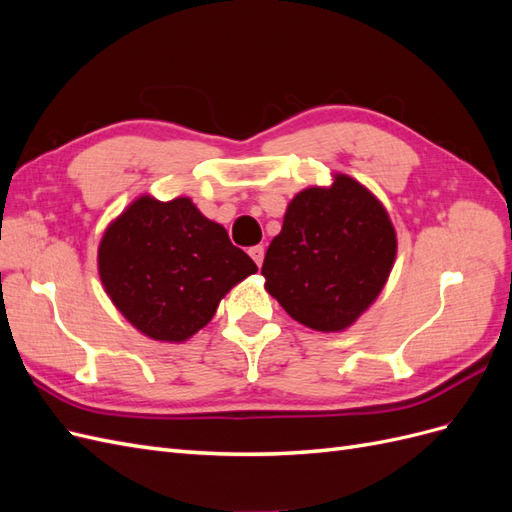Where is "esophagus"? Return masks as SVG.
Masks as SVG:
<instances>
[{
    "mask_svg": "<svg viewBox=\"0 0 512 512\" xmlns=\"http://www.w3.org/2000/svg\"><path fill=\"white\" fill-rule=\"evenodd\" d=\"M250 256L254 258L256 265L260 267V265H262V258H265V247H262V245H254V247H250Z\"/></svg>",
    "mask_w": 512,
    "mask_h": 512,
    "instance_id": "34e87169",
    "label": "esophagus"
}]
</instances>
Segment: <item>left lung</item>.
<instances>
[{"label": "left lung", "instance_id": "obj_1", "mask_svg": "<svg viewBox=\"0 0 512 512\" xmlns=\"http://www.w3.org/2000/svg\"><path fill=\"white\" fill-rule=\"evenodd\" d=\"M397 254L380 200L348 175L290 200L262 262L265 288L309 329L344 331L376 301Z\"/></svg>", "mask_w": 512, "mask_h": 512}]
</instances>
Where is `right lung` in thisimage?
Instances as JSON below:
<instances>
[{
  "instance_id": "1",
  "label": "right lung",
  "mask_w": 512,
  "mask_h": 512,
  "mask_svg": "<svg viewBox=\"0 0 512 512\" xmlns=\"http://www.w3.org/2000/svg\"><path fill=\"white\" fill-rule=\"evenodd\" d=\"M104 290L134 327L158 342H185L213 318L224 294L256 262L190 198H136L98 247Z\"/></svg>"
}]
</instances>
